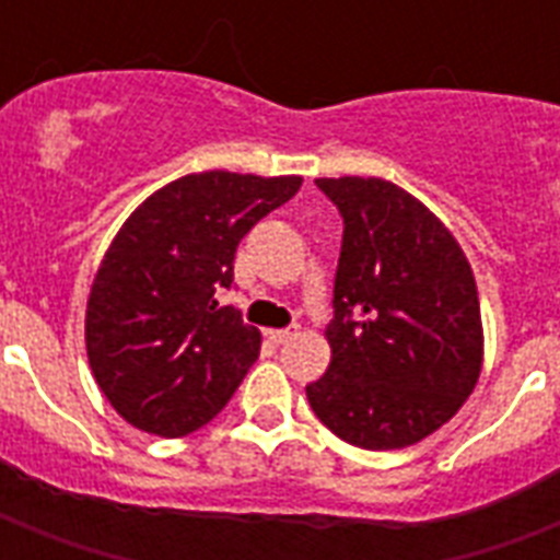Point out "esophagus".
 <instances>
[{"instance_id": "1", "label": "esophagus", "mask_w": 560, "mask_h": 560, "mask_svg": "<svg viewBox=\"0 0 560 560\" xmlns=\"http://www.w3.org/2000/svg\"><path fill=\"white\" fill-rule=\"evenodd\" d=\"M299 331H302L299 325H288V328H272V331H267V334H270L272 342H288V340H293V337H299Z\"/></svg>"}]
</instances>
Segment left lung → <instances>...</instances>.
<instances>
[{
    "label": "left lung",
    "mask_w": 560,
    "mask_h": 560,
    "mask_svg": "<svg viewBox=\"0 0 560 560\" xmlns=\"http://www.w3.org/2000/svg\"><path fill=\"white\" fill-rule=\"evenodd\" d=\"M342 214L328 372L316 418L363 451H398L447 424L482 372L474 270L424 202L381 177L316 179Z\"/></svg>",
    "instance_id": "1"
}]
</instances>
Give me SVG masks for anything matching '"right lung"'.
Returning a JSON list of instances; mask_svg holds the SVG:
<instances>
[{
    "label": "right lung",
    "instance_id": "obj_1",
    "mask_svg": "<svg viewBox=\"0 0 560 560\" xmlns=\"http://www.w3.org/2000/svg\"><path fill=\"white\" fill-rule=\"evenodd\" d=\"M299 188L293 174H186L118 229L86 302V358L127 424L179 439L235 395L261 331L214 293L232 284L241 237Z\"/></svg>",
    "mask_w": 560,
    "mask_h": 560
}]
</instances>
